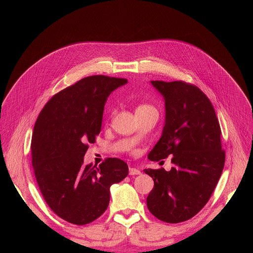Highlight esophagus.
<instances>
[{"instance_id": "34e87169", "label": "esophagus", "mask_w": 253, "mask_h": 253, "mask_svg": "<svg viewBox=\"0 0 253 253\" xmlns=\"http://www.w3.org/2000/svg\"><path fill=\"white\" fill-rule=\"evenodd\" d=\"M128 174L129 175H139L140 174V171L138 169H136V168H129L128 169Z\"/></svg>"}]
</instances>
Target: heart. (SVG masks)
Wrapping results in <instances>:
<instances>
[{
  "label": "heart",
  "instance_id": "obj_1",
  "mask_svg": "<svg viewBox=\"0 0 253 253\" xmlns=\"http://www.w3.org/2000/svg\"><path fill=\"white\" fill-rule=\"evenodd\" d=\"M147 108H153V106H151V105H149V104H140V105H138V108H137V110L147 109Z\"/></svg>",
  "mask_w": 253,
  "mask_h": 253
}]
</instances>
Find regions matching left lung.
<instances>
[{"mask_svg":"<svg viewBox=\"0 0 253 253\" xmlns=\"http://www.w3.org/2000/svg\"><path fill=\"white\" fill-rule=\"evenodd\" d=\"M165 98L166 122L152 162L173 156L174 167L145 169L154 180L147 197L150 212L170 224L193 217L208 203L225 165L220 126L209 98L183 81H151Z\"/></svg>","mask_w":253,"mask_h":253,"instance_id":"left-lung-1","label":"left lung"}]
</instances>
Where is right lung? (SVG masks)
<instances>
[{"mask_svg":"<svg viewBox=\"0 0 253 253\" xmlns=\"http://www.w3.org/2000/svg\"><path fill=\"white\" fill-rule=\"evenodd\" d=\"M126 82L103 75L83 78L53 95L36 121L30 148L38 186L49 208L68 223L86 225L101 216L110 187L128 174L119 158L83 165L88 143L101 131L106 99Z\"/></svg>","mask_w":253,"mask_h":253,"instance_id":"right-lung-1","label":"right lung"}]
</instances>
